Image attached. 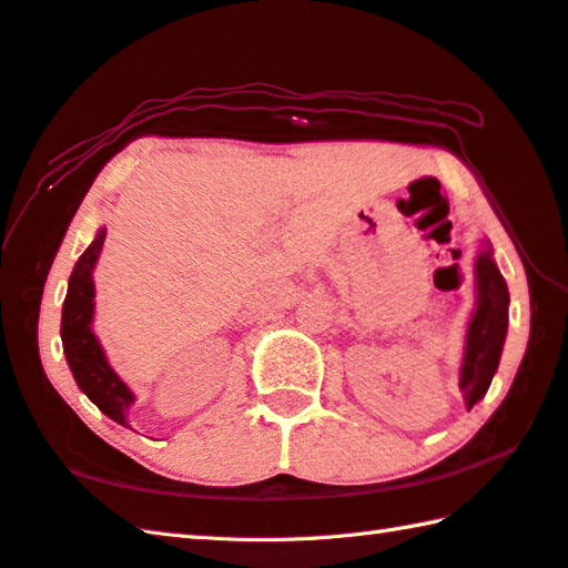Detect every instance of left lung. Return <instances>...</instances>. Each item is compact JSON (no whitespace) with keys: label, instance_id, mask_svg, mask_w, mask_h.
Segmentation results:
<instances>
[{"label":"left lung","instance_id":"obj_1","mask_svg":"<svg viewBox=\"0 0 568 568\" xmlns=\"http://www.w3.org/2000/svg\"><path fill=\"white\" fill-rule=\"evenodd\" d=\"M477 305L465 335V357L460 366V392L465 404L473 408L487 394L497 372L503 344L507 337L509 293L503 273L493 261V248L477 253L475 261Z\"/></svg>","mask_w":568,"mask_h":568}]
</instances>
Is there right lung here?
<instances>
[{"label": "right lung", "instance_id": "obj_1", "mask_svg": "<svg viewBox=\"0 0 568 568\" xmlns=\"http://www.w3.org/2000/svg\"><path fill=\"white\" fill-rule=\"evenodd\" d=\"M105 229L98 231L95 241L85 248V253L78 258L75 268L69 281V293L63 300V315H61V342L63 354L69 362L73 379L78 388L91 398V402L110 416L120 426H128V408L135 402V396L128 388V384L110 369L105 359V352L100 347L98 337L93 335V265L103 248Z\"/></svg>", "mask_w": 568, "mask_h": 568}]
</instances>
